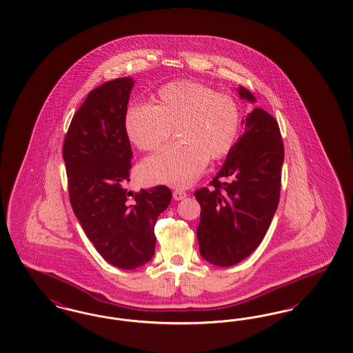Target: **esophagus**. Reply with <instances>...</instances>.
<instances>
[{
	"mask_svg": "<svg viewBox=\"0 0 353 353\" xmlns=\"http://www.w3.org/2000/svg\"><path fill=\"white\" fill-rule=\"evenodd\" d=\"M186 196H188V194H186L183 190H181V189H176V190L173 192V198H174L176 201H181V199H183Z\"/></svg>",
	"mask_w": 353,
	"mask_h": 353,
	"instance_id": "obj_1",
	"label": "esophagus"
}]
</instances>
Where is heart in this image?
<instances>
[{"label": "heart", "mask_w": 353, "mask_h": 353, "mask_svg": "<svg viewBox=\"0 0 353 353\" xmlns=\"http://www.w3.org/2000/svg\"><path fill=\"white\" fill-rule=\"evenodd\" d=\"M128 139L141 151H154L168 141L174 128L180 139L147 157L141 165L144 183L185 188L194 183L209 159L230 154L239 138L241 109L238 101L208 85L180 80L159 89L155 105L128 106Z\"/></svg>", "instance_id": "b5f03b06"}]
</instances>
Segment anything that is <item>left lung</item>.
<instances>
[{"label":"left lung","mask_w":353,"mask_h":353,"mask_svg":"<svg viewBox=\"0 0 353 353\" xmlns=\"http://www.w3.org/2000/svg\"><path fill=\"white\" fill-rule=\"evenodd\" d=\"M240 99L254 94L238 88ZM244 134L227 155L210 188L194 192L201 205L197 227L201 256L231 267L248 257L268 231L281 192L283 143L277 121L260 108L243 119Z\"/></svg>","instance_id":"8db88e82"}]
</instances>
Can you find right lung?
Instances as JSON below:
<instances>
[{
	"instance_id": "obj_1",
	"label": "right lung",
	"mask_w": 353,
	"mask_h": 353,
	"mask_svg": "<svg viewBox=\"0 0 353 353\" xmlns=\"http://www.w3.org/2000/svg\"><path fill=\"white\" fill-rule=\"evenodd\" d=\"M131 77L89 92L72 118L63 159L72 209L88 239L109 264L139 268L155 254V225L172 199L165 185L128 192L132 151L125 117Z\"/></svg>"
}]
</instances>
